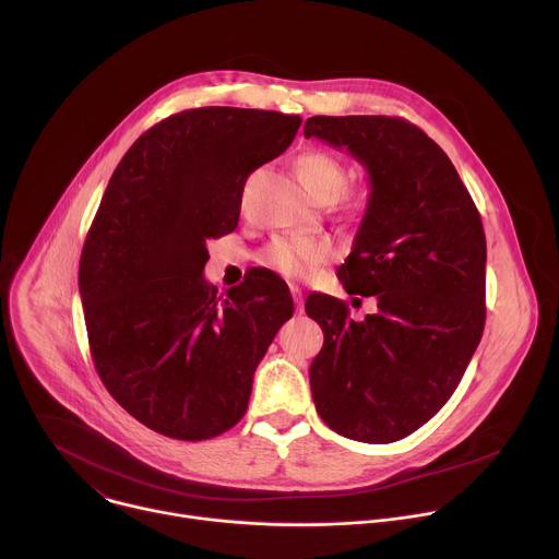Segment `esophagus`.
I'll return each instance as SVG.
<instances>
[{
  "label": "esophagus",
  "instance_id": "esophagus-1",
  "mask_svg": "<svg viewBox=\"0 0 559 559\" xmlns=\"http://www.w3.org/2000/svg\"><path fill=\"white\" fill-rule=\"evenodd\" d=\"M292 296H294L296 313H302V311H305V298H302V292H300L298 287H292Z\"/></svg>",
  "mask_w": 559,
  "mask_h": 559
}]
</instances>
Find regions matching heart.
Here are the masks:
<instances>
[{
  "mask_svg": "<svg viewBox=\"0 0 559 559\" xmlns=\"http://www.w3.org/2000/svg\"><path fill=\"white\" fill-rule=\"evenodd\" d=\"M296 170L305 188L318 199H334L345 183V166L325 150H309L298 156ZM334 252L325 236H278L265 248L263 263L285 278H302L321 267Z\"/></svg>",
  "mask_w": 559,
  "mask_h": 559,
  "instance_id": "b5f03b06",
  "label": "heart"
}]
</instances>
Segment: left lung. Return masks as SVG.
Masks as SVG:
<instances>
[{"label":"left lung","mask_w":559,"mask_h":559,"mask_svg":"<svg viewBox=\"0 0 559 559\" xmlns=\"http://www.w3.org/2000/svg\"><path fill=\"white\" fill-rule=\"evenodd\" d=\"M302 132L369 175L341 281L378 300L356 323L343 300L307 298L325 334L309 367L316 412L345 438L395 442L442 409L483 338V221L444 150L401 117H309Z\"/></svg>","instance_id":"8db88e82"}]
</instances>
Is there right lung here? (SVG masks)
<instances>
[{
  "mask_svg": "<svg viewBox=\"0 0 559 559\" xmlns=\"http://www.w3.org/2000/svg\"><path fill=\"white\" fill-rule=\"evenodd\" d=\"M300 121L183 110L143 132L110 177L79 261V294L99 378L156 433L194 442L231 429L294 313L274 272L218 296L203 267L210 238L238 225L248 177L289 147Z\"/></svg>",
  "mask_w": 559,
  "mask_h": 559,
  "instance_id": "add662e5",
  "label": "right lung"
}]
</instances>
